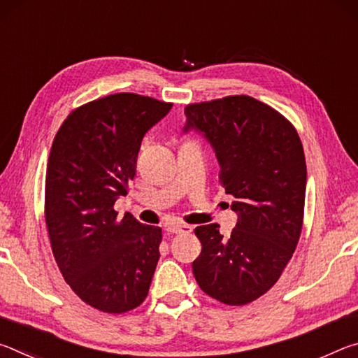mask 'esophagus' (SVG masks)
I'll use <instances>...</instances> for the list:
<instances>
[{
    "label": "esophagus",
    "mask_w": 358,
    "mask_h": 358,
    "mask_svg": "<svg viewBox=\"0 0 358 358\" xmlns=\"http://www.w3.org/2000/svg\"><path fill=\"white\" fill-rule=\"evenodd\" d=\"M166 230L169 234H189L192 232V226L183 222H172L166 226Z\"/></svg>",
    "instance_id": "1"
}]
</instances>
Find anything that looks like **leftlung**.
<instances>
[{
    "label": "left lung",
    "instance_id": "left-lung-1",
    "mask_svg": "<svg viewBox=\"0 0 358 358\" xmlns=\"http://www.w3.org/2000/svg\"><path fill=\"white\" fill-rule=\"evenodd\" d=\"M183 132L197 131L220 162V181L238 215L229 237L217 224L196 227L202 252L192 273L205 294L246 305L275 286L299 243L306 161L290 121L251 96L185 108Z\"/></svg>",
    "mask_w": 358,
    "mask_h": 358
}]
</instances>
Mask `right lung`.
<instances>
[{
  "mask_svg": "<svg viewBox=\"0 0 358 358\" xmlns=\"http://www.w3.org/2000/svg\"><path fill=\"white\" fill-rule=\"evenodd\" d=\"M172 108L117 93L72 110L53 138L45 173V224L71 289L96 310L121 314L147 299L162 230L113 205L128 194L147 131Z\"/></svg>",
  "mask_w": 358,
  "mask_h": 358,
  "instance_id": "1",
  "label": "right lung"
}]
</instances>
